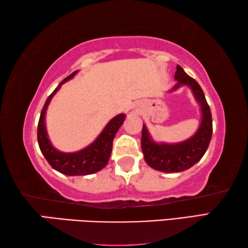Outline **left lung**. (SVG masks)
<instances>
[{
    "label": "left lung",
    "mask_w": 248,
    "mask_h": 248,
    "mask_svg": "<svg viewBox=\"0 0 248 248\" xmlns=\"http://www.w3.org/2000/svg\"><path fill=\"white\" fill-rule=\"evenodd\" d=\"M175 79L177 83L171 91H176L184 85L190 87L196 100L200 105L201 123L194 136L175 144L154 142L145 124H143L141 146L145 162L152 169L164 173H179L194 166L204 155L212 136L211 111L200 85L185 72L180 65L176 68Z\"/></svg>",
    "instance_id": "8db88e82"
}]
</instances>
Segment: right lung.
<instances>
[{"label": "right lung", "mask_w": 248, "mask_h": 248, "mask_svg": "<svg viewBox=\"0 0 248 248\" xmlns=\"http://www.w3.org/2000/svg\"><path fill=\"white\" fill-rule=\"evenodd\" d=\"M77 73L78 71H75L72 74H70L68 78H65L46 100L40 114L38 128H37V139H38L41 153L44 154V156L49 164L51 165L52 169L68 176L91 175L103 170L107 165L108 159L110 157L114 138L125 118L124 114H119L118 116L114 117L106 124V127L104 128L102 133L99 134L93 143L78 151V152L64 153L60 152V151L54 148L49 140L47 129H46V111H47L50 100L60 90L62 84L68 82Z\"/></svg>", "instance_id": "1"}]
</instances>
